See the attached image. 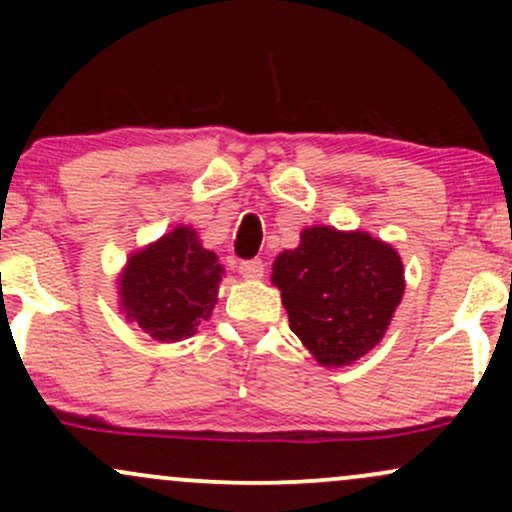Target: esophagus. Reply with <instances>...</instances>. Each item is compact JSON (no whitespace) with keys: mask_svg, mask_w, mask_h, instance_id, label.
Here are the masks:
<instances>
[{"mask_svg":"<svg viewBox=\"0 0 512 512\" xmlns=\"http://www.w3.org/2000/svg\"><path fill=\"white\" fill-rule=\"evenodd\" d=\"M238 272H240V276H243V279L257 281V279H262V276H264V262L262 260H245V262H240Z\"/></svg>","mask_w":512,"mask_h":512,"instance_id":"obj_1","label":"esophagus"}]
</instances>
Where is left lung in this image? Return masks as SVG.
Returning a JSON list of instances; mask_svg holds the SVG:
<instances>
[{
    "mask_svg": "<svg viewBox=\"0 0 512 512\" xmlns=\"http://www.w3.org/2000/svg\"><path fill=\"white\" fill-rule=\"evenodd\" d=\"M291 332L320 366H349L383 342L404 296L399 252L366 231L310 226L272 264Z\"/></svg>",
    "mask_w": 512,
    "mask_h": 512,
    "instance_id": "8db88e82",
    "label": "left lung"
}]
</instances>
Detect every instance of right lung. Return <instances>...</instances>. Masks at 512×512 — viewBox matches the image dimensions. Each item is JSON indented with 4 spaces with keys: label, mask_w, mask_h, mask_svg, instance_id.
I'll return each instance as SVG.
<instances>
[{
    "label": "right lung",
    "mask_w": 512,
    "mask_h": 512,
    "mask_svg": "<svg viewBox=\"0 0 512 512\" xmlns=\"http://www.w3.org/2000/svg\"><path fill=\"white\" fill-rule=\"evenodd\" d=\"M221 276L219 257L199 243L195 228L175 226L127 257L117 276V305L156 342H182L214 313Z\"/></svg>",
    "instance_id": "add662e5"
}]
</instances>
